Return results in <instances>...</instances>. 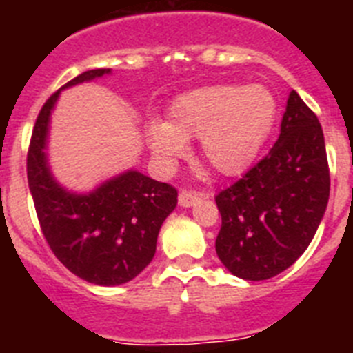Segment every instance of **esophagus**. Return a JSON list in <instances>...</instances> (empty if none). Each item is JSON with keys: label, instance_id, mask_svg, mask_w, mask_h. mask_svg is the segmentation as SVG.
I'll use <instances>...</instances> for the list:
<instances>
[{"label": "esophagus", "instance_id": "obj_1", "mask_svg": "<svg viewBox=\"0 0 353 353\" xmlns=\"http://www.w3.org/2000/svg\"><path fill=\"white\" fill-rule=\"evenodd\" d=\"M201 198H205L203 192L191 191V189H183V191H180V194H179V203H180V207H192V205H194L196 201Z\"/></svg>", "mask_w": 353, "mask_h": 353}]
</instances>
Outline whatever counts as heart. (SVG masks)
I'll return each mask as SVG.
<instances>
[{
	"label": "heart",
	"mask_w": 353,
	"mask_h": 353,
	"mask_svg": "<svg viewBox=\"0 0 353 353\" xmlns=\"http://www.w3.org/2000/svg\"><path fill=\"white\" fill-rule=\"evenodd\" d=\"M277 120V101L261 84H215L176 97L168 121L146 127L155 157L173 164L185 141L199 138V154L217 173L239 174L251 166Z\"/></svg>",
	"instance_id": "1"
}]
</instances>
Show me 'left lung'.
<instances>
[{"label":"left lung","instance_id":"1","mask_svg":"<svg viewBox=\"0 0 353 353\" xmlns=\"http://www.w3.org/2000/svg\"><path fill=\"white\" fill-rule=\"evenodd\" d=\"M330 192L325 139L316 114L290 92L281 134L270 152L215 196V251L233 276L263 281L281 274L311 244Z\"/></svg>","mask_w":353,"mask_h":353}]
</instances>
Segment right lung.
<instances>
[{
    "label": "right lung",
    "mask_w": 353,
    "mask_h": 353,
    "mask_svg": "<svg viewBox=\"0 0 353 353\" xmlns=\"http://www.w3.org/2000/svg\"><path fill=\"white\" fill-rule=\"evenodd\" d=\"M111 74L83 72L63 88ZM61 88V90H63ZM61 90L40 109L28 148V183L42 233L54 256L77 277L101 286L130 281L152 261L162 223L176 207V189L139 171H125L88 194L65 191L46 155L49 117Z\"/></svg>",
    "instance_id": "1"
}]
</instances>
